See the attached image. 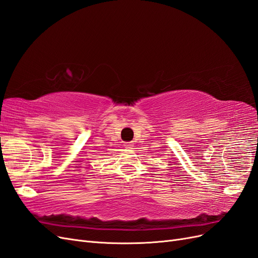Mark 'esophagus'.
Instances as JSON below:
<instances>
[{
    "label": "esophagus",
    "instance_id": "esophagus-1",
    "mask_svg": "<svg viewBox=\"0 0 258 258\" xmlns=\"http://www.w3.org/2000/svg\"><path fill=\"white\" fill-rule=\"evenodd\" d=\"M132 146H134V144H132L131 142H127V143H124V147H126V148H132Z\"/></svg>",
    "mask_w": 258,
    "mask_h": 258
}]
</instances>
